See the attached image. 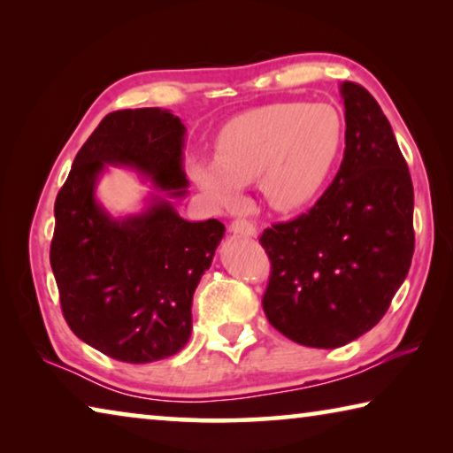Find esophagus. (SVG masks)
<instances>
[{
  "instance_id": "obj_1",
  "label": "esophagus",
  "mask_w": 453,
  "mask_h": 453,
  "mask_svg": "<svg viewBox=\"0 0 453 453\" xmlns=\"http://www.w3.org/2000/svg\"><path fill=\"white\" fill-rule=\"evenodd\" d=\"M229 229H232L234 234H240V235H250V237L257 235V227L248 219H234Z\"/></svg>"
}]
</instances>
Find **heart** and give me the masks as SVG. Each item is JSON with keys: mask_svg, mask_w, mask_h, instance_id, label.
I'll list each match as a JSON object with an SVG mask.
<instances>
[{"mask_svg": "<svg viewBox=\"0 0 453 453\" xmlns=\"http://www.w3.org/2000/svg\"><path fill=\"white\" fill-rule=\"evenodd\" d=\"M346 145V119L329 104L286 102L243 111L221 127L216 159L191 157L189 175L221 210L259 180L265 202L296 211L318 197Z\"/></svg>", "mask_w": 453, "mask_h": 453, "instance_id": "1", "label": "heart"}]
</instances>
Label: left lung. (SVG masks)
<instances>
[{"mask_svg": "<svg viewBox=\"0 0 453 453\" xmlns=\"http://www.w3.org/2000/svg\"><path fill=\"white\" fill-rule=\"evenodd\" d=\"M346 150L316 205L259 237L272 273L270 324L291 342L334 349L388 311L413 256V186L388 118L365 88L343 81Z\"/></svg>", "mask_w": 453, "mask_h": 453, "instance_id": "left-lung-1", "label": "left lung"}]
</instances>
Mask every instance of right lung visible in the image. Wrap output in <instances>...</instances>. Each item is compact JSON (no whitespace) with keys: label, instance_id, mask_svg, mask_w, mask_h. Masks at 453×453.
Here are the masks:
<instances>
[{"label":"right lung","instance_id":"add662e5","mask_svg":"<svg viewBox=\"0 0 453 453\" xmlns=\"http://www.w3.org/2000/svg\"><path fill=\"white\" fill-rule=\"evenodd\" d=\"M183 137L186 126L170 110L107 113L56 197L50 264L61 311L81 342L126 364L157 362L186 346L194 291L226 234L218 219H183L170 202L189 186ZM107 165L152 181L143 212L113 219L96 202Z\"/></svg>","mask_w":453,"mask_h":453}]
</instances>
